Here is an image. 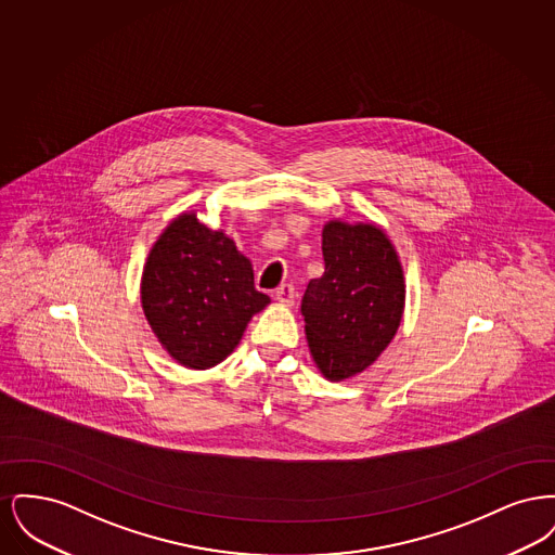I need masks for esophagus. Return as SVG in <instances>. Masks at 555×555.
<instances>
[{
	"label": "esophagus",
	"instance_id": "1",
	"mask_svg": "<svg viewBox=\"0 0 555 555\" xmlns=\"http://www.w3.org/2000/svg\"><path fill=\"white\" fill-rule=\"evenodd\" d=\"M274 297H276V301H281L283 306H293V304H295V287L289 285V283H285V285H281V287L276 289Z\"/></svg>",
	"mask_w": 555,
	"mask_h": 555
}]
</instances>
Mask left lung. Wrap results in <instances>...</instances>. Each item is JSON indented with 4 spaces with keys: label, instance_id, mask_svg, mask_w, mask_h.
<instances>
[{
    "label": "left lung",
    "instance_id": "obj_1",
    "mask_svg": "<svg viewBox=\"0 0 555 555\" xmlns=\"http://www.w3.org/2000/svg\"><path fill=\"white\" fill-rule=\"evenodd\" d=\"M324 274L301 299L306 339L326 380L372 366L393 341L405 306L396 247L374 222L328 220L322 229Z\"/></svg>",
    "mask_w": 555,
    "mask_h": 555
}]
</instances>
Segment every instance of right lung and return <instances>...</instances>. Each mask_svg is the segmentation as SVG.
<instances>
[{
	"label": "right lung",
	"mask_w": 555,
	"mask_h": 555,
	"mask_svg": "<svg viewBox=\"0 0 555 555\" xmlns=\"http://www.w3.org/2000/svg\"><path fill=\"white\" fill-rule=\"evenodd\" d=\"M270 297L254 287V268L224 231L179 214L152 245L141 274V308L172 360L208 370L237 347Z\"/></svg>",
	"instance_id": "right-lung-1"
}]
</instances>
